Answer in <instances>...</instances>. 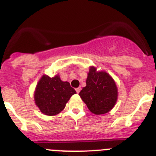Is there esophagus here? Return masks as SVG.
I'll return each instance as SVG.
<instances>
[{
	"label": "esophagus",
	"mask_w": 156,
	"mask_h": 156,
	"mask_svg": "<svg viewBox=\"0 0 156 156\" xmlns=\"http://www.w3.org/2000/svg\"><path fill=\"white\" fill-rule=\"evenodd\" d=\"M76 90L77 93L79 94L80 91V90H81V87H77L76 89Z\"/></svg>",
	"instance_id": "34e87169"
}]
</instances>
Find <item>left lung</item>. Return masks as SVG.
<instances>
[{"mask_svg": "<svg viewBox=\"0 0 156 156\" xmlns=\"http://www.w3.org/2000/svg\"><path fill=\"white\" fill-rule=\"evenodd\" d=\"M86 87L79 95L88 109L95 115H101L112 109L118 98V89L113 78L105 71H98L90 66Z\"/></svg>", "mask_w": 156, "mask_h": 156, "instance_id": "obj_1", "label": "left lung"}]
</instances>
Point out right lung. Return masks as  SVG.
Returning a JSON list of instances; mask_svg holds the SVG:
<instances>
[{"mask_svg": "<svg viewBox=\"0 0 156 156\" xmlns=\"http://www.w3.org/2000/svg\"><path fill=\"white\" fill-rule=\"evenodd\" d=\"M76 93L69 83L62 80L58 74L54 77L43 75L36 87L34 101L42 113L52 116L60 113Z\"/></svg>", "mask_w": 156, "mask_h": 156, "instance_id": "add662e5", "label": "right lung"}]
</instances>
